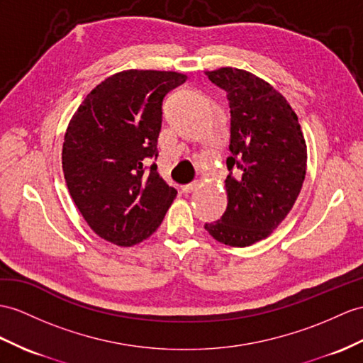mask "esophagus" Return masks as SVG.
Masks as SVG:
<instances>
[{
  "mask_svg": "<svg viewBox=\"0 0 363 363\" xmlns=\"http://www.w3.org/2000/svg\"><path fill=\"white\" fill-rule=\"evenodd\" d=\"M196 188H197V182H192V183H188V184H183L182 191H183L184 194H189V192H192Z\"/></svg>",
  "mask_w": 363,
  "mask_h": 363,
  "instance_id": "34e87169",
  "label": "esophagus"
}]
</instances>
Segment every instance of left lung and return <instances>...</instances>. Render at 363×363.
Listing matches in <instances>:
<instances>
[{
	"label": "left lung",
	"mask_w": 363,
	"mask_h": 363,
	"mask_svg": "<svg viewBox=\"0 0 363 363\" xmlns=\"http://www.w3.org/2000/svg\"><path fill=\"white\" fill-rule=\"evenodd\" d=\"M205 74L231 109L228 206L205 229L220 243L245 248L267 238L296 203L306 174L305 138L285 96L262 78L234 67Z\"/></svg>",
	"instance_id": "1"
}]
</instances>
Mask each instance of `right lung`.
Here are the masks:
<instances>
[{"label": "right lung", "instance_id": "add662e5", "mask_svg": "<svg viewBox=\"0 0 363 363\" xmlns=\"http://www.w3.org/2000/svg\"><path fill=\"white\" fill-rule=\"evenodd\" d=\"M186 75L125 70L79 104L63 143L70 197L92 231L120 246L143 242L163 222L177 191L157 172V140L167 92Z\"/></svg>", "mask_w": 363, "mask_h": 363}]
</instances>
